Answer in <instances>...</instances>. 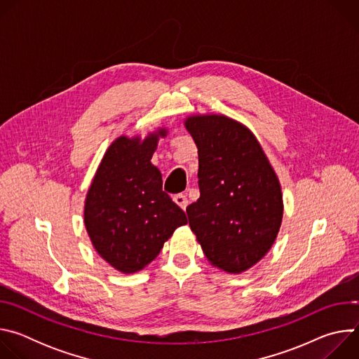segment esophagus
Returning <instances> with one entry per match:
<instances>
[{
    "label": "esophagus",
    "mask_w": 359,
    "mask_h": 359,
    "mask_svg": "<svg viewBox=\"0 0 359 359\" xmlns=\"http://www.w3.org/2000/svg\"><path fill=\"white\" fill-rule=\"evenodd\" d=\"M173 201L177 204V206L180 208V209H183V210H186V208H187V204H189V200H187V197L184 196V194H176L175 197H173Z\"/></svg>",
    "instance_id": "obj_1"
}]
</instances>
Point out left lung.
I'll return each instance as SVG.
<instances>
[{
  "label": "left lung",
  "instance_id": "obj_1",
  "mask_svg": "<svg viewBox=\"0 0 359 359\" xmlns=\"http://www.w3.org/2000/svg\"><path fill=\"white\" fill-rule=\"evenodd\" d=\"M198 153L200 197L187 206L189 226L208 262L240 274L257 264L281 227V184L254 133L226 115L184 119Z\"/></svg>",
  "mask_w": 359,
  "mask_h": 359
}]
</instances>
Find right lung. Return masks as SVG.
Returning <instances> with one entry per match:
<instances>
[{
    "mask_svg": "<svg viewBox=\"0 0 359 359\" xmlns=\"http://www.w3.org/2000/svg\"><path fill=\"white\" fill-rule=\"evenodd\" d=\"M159 128L140 136H119L105 151L89 186L83 223L96 252L123 274L143 270L158 257L186 215L162 190V173L150 159Z\"/></svg>",
    "mask_w": 359,
    "mask_h": 359,
    "instance_id": "add662e5",
    "label": "right lung"
}]
</instances>
